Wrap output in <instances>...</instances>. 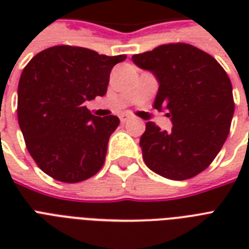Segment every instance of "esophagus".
I'll list each match as a JSON object with an SVG mask.
<instances>
[{"label":"esophagus","instance_id":"obj_1","mask_svg":"<svg viewBox=\"0 0 249 249\" xmlns=\"http://www.w3.org/2000/svg\"><path fill=\"white\" fill-rule=\"evenodd\" d=\"M133 119L130 116H126V115H124V116L120 117V121L121 124H126V123H129V121H132Z\"/></svg>","mask_w":249,"mask_h":249}]
</instances>
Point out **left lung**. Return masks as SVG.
<instances>
[{
	"label": "left lung",
	"instance_id": "8db88e82",
	"mask_svg": "<svg viewBox=\"0 0 249 249\" xmlns=\"http://www.w3.org/2000/svg\"><path fill=\"white\" fill-rule=\"evenodd\" d=\"M133 62L159 81L154 107L166 109L172 130L146 123L140 146L146 165L161 177L182 181L212 163L228 138L234 115L231 81L208 53L193 45H160Z\"/></svg>",
	"mask_w": 249,
	"mask_h": 249
}]
</instances>
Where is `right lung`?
<instances>
[{"label":"right lung","instance_id":"right-lung-1","mask_svg":"<svg viewBox=\"0 0 249 249\" xmlns=\"http://www.w3.org/2000/svg\"><path fill=\"white\" fill-rule=\"evenodd\" d=\"M125 59L58 45L24 67L18 85V121L27 150L48 176L76 183L101 170L120 120L94 116L85 102L105 95L111 70Z\"/></svg>","mask_w":249,"mask_h":249}]
</instances>
